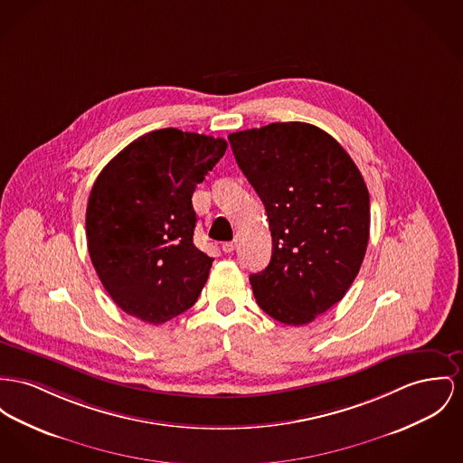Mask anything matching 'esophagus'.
I'll use <instances>...</instances> for the list:
<instances>
[{
	"mask_svg": "<svg viewBox=\"0 0 463 463\" xmlns=\"http://www.w3.org/2000/svg\"><path fill=\"white\" fill-rule=\"evenodd\" d=\"M235 247H237L235 241H233V242H224V244H222V250H224V252H233Z\"/></svg>",
	"mask_w": 463,
	"mask_h": 463,
	"instance_id": "obj_1",
	"label": "esophagus"
}]
</instances>
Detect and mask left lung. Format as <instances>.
Returning <instances> with one entry per match:
<instances>
[{"label":"left lung","mask_w":463,"mask_h":463,"mask_svg":"<svg viewBox=\"0 0 463 463\" xmlns=\"http://www.w3.org/2000/svg\"><path fill=\"white\" fill-rule=\"evenodd\" d=\"M228 140L272 233L269 267L249 278L254 298L279 323L307 325L358 276L369 244L367 184L339 142L312 124L272 123Z\"/></svg>","instance_id":"1"}]
</instances>
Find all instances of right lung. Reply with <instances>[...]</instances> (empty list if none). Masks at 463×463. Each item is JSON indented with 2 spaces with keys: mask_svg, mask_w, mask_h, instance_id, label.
Returning <instances> with one entry per match:
<instances>
[{
  "mask_svg": "<svg viewBox=\"0 0 463 463\" xmlns=\"http://www.w3.org/2000/svg\"><path fill=\"white\" fill-rule=\"evenodd\" d=\"M226 147L224 138L156 129L124 147L94 181L88 249L126 314L161 325L198 300L214 258L193 244L191 196Z\"/></svg>",
  "mask_w": 463,
  "mask_h": 463,
  "instance_id": "obj_1",
  "label": "right lung"
}]
</instances>
